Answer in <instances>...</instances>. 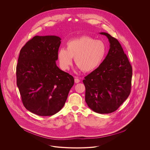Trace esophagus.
Segmentation results:
<instances>
[{
    "label": "esophagus",
    "instance_id": "1",
    "mask_svg": "<svg viewBox=\"0 0 150 150\" xmlns=\"http://www.w3.org/2000/svg\"><path fill=\"white\" fill-rule=\"evenodd\" d=\"M74 81H75V83H78L80 82V80L78 78H75V79H74Z\"/></svg>",
    "mask_w": 150,
    "mask_h": 150
}]
</instances>
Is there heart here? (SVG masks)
Wrapping results in <instances>:
<instances>
[{
	"mask_svg": "<svg viewBox=\"0 0 150 150\" xmlns=\"http://www.w3.org/2000/svg\"><path fill=\"white\" fill-rule=\"evenodd\" d=\"M66 49L62 48L57 53L60 67L67 70L72 62L84 72L92 71L100 66L107 51L106 44L101 40L83 36L69 41Z\"/></svg>",
	"mask_w": 150,
	"mask_h": 150,
	"instance_id": "b5f03b06",
	"label": "heart"
}]
</instances>
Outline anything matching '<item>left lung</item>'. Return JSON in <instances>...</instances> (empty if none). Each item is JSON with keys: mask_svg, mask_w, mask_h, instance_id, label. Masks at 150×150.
Returning a JSON list of instances; mask_svg holds the SVG:
<instances>
[{"mask_svg": "<svg viewBox=\"0 0 150 150\" xmlns=\"http://www.w3.org/2000/svg\"><path fill=\"white\" fill-rule=\"evenodd\" d=\"M110 50L100 66L83 80L86 102L99 114L114 112L127 99L130 91L132 67L119 41L106 33Z\"/></svg>", "mask_w": 150, "mask_h": 150, "instance_id": "obj_1", "label": "left lung"}]
</instances>
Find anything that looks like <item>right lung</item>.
Listing matches in <instances>:
<instances>
[{
    "mask_svg": "<svg viewBox=\"0 0 150 150\" xmlns=\"http://www.w3.org/2000/svg\"><path fill=\"white\" fill-rule=\"evenodd\" d=\"M61 40L57 36H35L20 52L17 86L23 106L39 116H51L60 111L74 84L73 76L56 64Z\"/></svg>",
    "mask_w": 150,
    "mask_h": 150,
    "instance_id": "obj_1",
    "label": "right lung"
}]
</instances>
